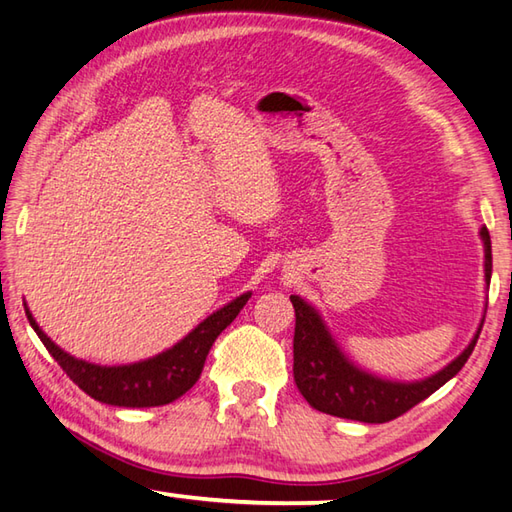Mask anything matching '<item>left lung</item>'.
<instances>
[{"mask_svg": "<svg viewBox=\"0 0 512 512\" xmlns=\"http://www.w3.org/2000/svg\"><path fill=\"white\" fill-rule=\"evenodd\" d=\"M483 253H486V284L492 275V248L488 228H481ZM295 309V336H293V378L306 403L318 412L351 418L362 423L394 421L414 405L432 396L466 365L475 349L483 320L470 345L448 367L414 383H398L369 374L360 369L340 351L338 342L331 338L327 324L320 313L306 304L302 297L291 295Z\"/></svg>", "mask_w": 512, "mask_h": 512, "instance_id": "obj_1", "label": "left lung"}]
</instances>
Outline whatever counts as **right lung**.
Here are the masks:
<instances>
[{
	"mask_svg": "<svg viewBox=\"0 0 512 512\" xmlns=\"http://www.w3.org/2000/svg\"><path fill=\"white\" fill-rule=\"evenodd\" d=\"M250 293L239 295L237 300L228 302L224 309L208 315L197 329H192L181 342H176L172 349H167L159 356L147 358L134 365L102 367L94 362L78 360L62 351L46 333L37 327L31 311L26 309L31 327L37 338L49 349L55 362L62 367L73 383L82 392L89 394L94 401L116 405V407H159L181 398L188 389L197 383L203 365H206L208 351L212 342L224 331L228 324L237 318V313L244 309Z\"/></svg>",
	"mask_w": 512,
	"mask_h": 512,
	"instance_id": "obj_1",
	"label": "right lung"
}]
</instances>
